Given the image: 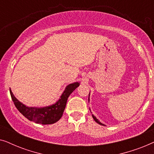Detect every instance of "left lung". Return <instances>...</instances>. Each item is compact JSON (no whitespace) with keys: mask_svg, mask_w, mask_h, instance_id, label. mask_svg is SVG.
<instances>
[{"mask_svg":"<svg viewBox=\"0 0 154 154\" xmlns=\"http://www.w3.org/2000/svg\"><path fill=\"white\" fill-rule=\"evenodd\" d=\"M88 101H89V98H88ZM92 118H93V119H94V121H95V122H97V123H99V124H100V125H104V124H102V123H100V121H98V120L96 119V117H94L93 115H92Z\"/></svg>","mask_w":154,"mask_h":154,"instance_id":"1","label":"left lung"}]
</instances>
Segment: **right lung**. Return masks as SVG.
Segmentation results:
<instances>
[{
	"label": "right lung",
	"mask_w": 154,
	"mask_h": 154,
	"mask_svg": "<svg viewBox=\"0 0 154 154\" xmlns=\"http://www.w3.org/2000/svg\"><path fill=\"white\" fill-rule=\"evenodd\" d=\"M79 85L80 84L78 82L69 85L60 97V100L55 104L43 108L26 106L14 97L10 90V92L16 108L29 121H33L36 123L48 125L56 123L61 119L66 107L68 97L73 91H74L75 88L79 87Z\"/></svg>",
	"instance_id": "right-lung-1"
}]
</instances>
